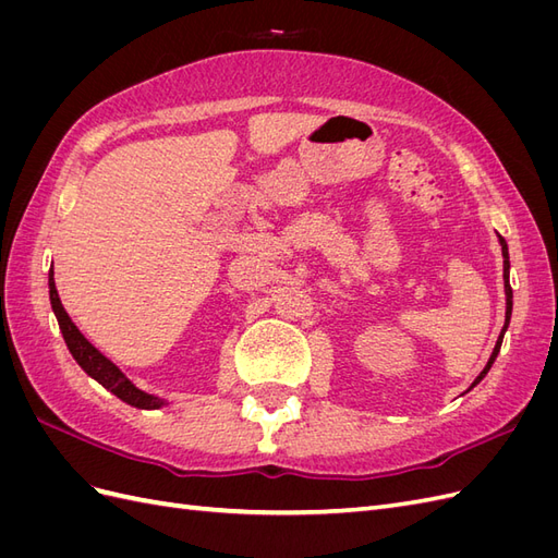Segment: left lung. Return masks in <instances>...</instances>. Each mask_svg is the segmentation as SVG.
Returning a JSON list of instances; mask_svg holds the SVG:
<instances>
[{"instance_id": "8db88e82", "label": "left lung", "mask_w": 558, "mask_h": 558, "mask_svg": "<svg viewBox=\"0 0 558 558\" xmlns=\"http://www.w3.org/2000/svg\"><path fill=\"white\" fill-rule=\"evenodd\" d=\"M500 246H502V279H505V298H508V310H505V326H502V330H500V337H498V342H496V349H494V353H492V359H488V363H486V367L482 369L480 373V377L472 381V386L470 388H475L484 377H486V373L488 369H492V365H494V361H496V356H498V351H500V344H502V337H505V330H508V326H510V316H512V286H510V253H508V244H505V240L500 238Z\"/></svg>"}]
</instances>
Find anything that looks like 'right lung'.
Masks as SVG:
<instances>
[{
    "label": "right lung",
    "instance_id": "right-lung-1",
    "mask_svg": "<svg viewBox=\"0 0 558 558\" xmlns=\"http://www.w3.org/2000/svg\"><path fill=\"white\" fill-rule=\"evenodd\" d=\"M48 289H50V305H53V312L58 316V324H60V330H62V337L66 342V349L72 351V356L76 359V363L86 369V373L97 379L99 384H102L107 391H111L113 396L121 398L123 402L132 404V408H140V410H158L162 408V400H158L156 396L150 393H144L140 391L137 386H134L121 369H118L107 356H102L86 337L81 335V330L72 324L70 314L64 312L62 302H60V295H58V289H56V281H53V267H50L48 272Z\"/></svg>",
    "mask_w": 558,
    "mask_h": 558
}]
</instances>
